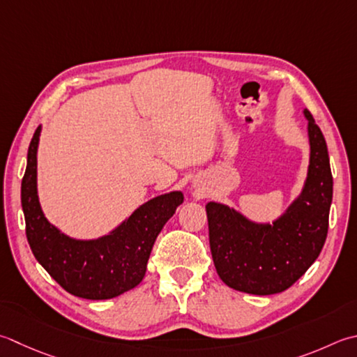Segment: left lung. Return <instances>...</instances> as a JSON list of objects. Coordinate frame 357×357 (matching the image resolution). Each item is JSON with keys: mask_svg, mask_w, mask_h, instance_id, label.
Masks as SVG:
<instances>
[{"mask_svg": "<svg viewBox=\"0 0 357 357\" xmlns=\"http://www.w3.org/2000/svg\"><path fill=\"white\" fill-rule=\"evenodd\" d=\"M308 178L288 212L272 225H255L227 206L208 202V241L216 272L236 291L271 296L288 289L322 250L333 199L325 137L308 109Z\"/></svg>", "mask_w": 357, "mask_h": 357, "instance_id": "obj_1", "label": "left lung"}]
</instances>
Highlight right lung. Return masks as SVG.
<instances>
[{
    "label": "right lung",
    "instance_id": "obj_1",
    "mask_svg": "<svg viewBox=\"0 0 357 357\" xmlns=\"http://www.w3.org/2000/svg\"><path fill=\"white\" fill-rule=\"evenodd\" d=\"M38 137L40 127L29 144L21 181L26 236L33 257L63 289L75 297L105 300L132 289L142 282L156 236L184 201L183 193L172 192L145 202L103 238L73 240L47 222L41 212L37 197Z\"/></svg>",
    "mask_w": 357,
    "mask_h": 357
}]
</instances>
